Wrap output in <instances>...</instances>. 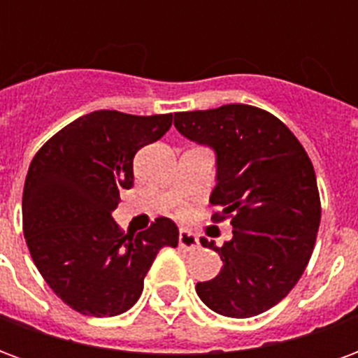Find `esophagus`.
Here are the masks:
<instances>
[{
	"label": "esophagus",
	"instance_id": "obj_1",
	"mask_svg": "<svg viewBox=\"0 0 358 358\" xmlns=\"http://www.w3.org/2000/svg\"><path fill=\"white\" fill-rule=\"evenodd\" d=\"M178 243L184 249H195L197 248V243H199V240H197V236H195L194 232H189V230H180Z\"/></svg>",
	"mask_w": 358,
	"mask_h": 358
}]
</instances>
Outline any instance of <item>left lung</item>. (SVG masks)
Segmentation results:
<instances>
[{
	"label": "left lung",
	"mask_w": 358,
	"mask_h": 358,
	"mask_svg": "<svg viewBox=\"0 0 358 358\" xmlns=\"http://www.w3.org/2000/svg\"><path fill=\"white\" fill-rule=\"evenodd\" d=\"M184 138L217 157L209 201L215 220L230 218L232 240L215 249L222 268L197 282L199 299L218 315L249 318L268 310L299 282L315 249L320 197L313 163L292 130L243 103L174 115Z\"/></svg>",
	"instance_id": "8db88e82"
}]
</instances>
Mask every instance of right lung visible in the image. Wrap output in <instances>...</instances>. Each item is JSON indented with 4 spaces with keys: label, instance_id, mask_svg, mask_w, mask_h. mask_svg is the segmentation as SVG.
<instances>
[{
    "label": "right lung",
    "instance_id": "1",
    "mask_svg": "<svg viewBox=\"0 0 358 358\" xmlns=\"http://www.w3.org/2000/svg\"><path fill=\"white\" fill-rule=\"evenodd\" d=\"M171 124L172 115L94 110L59 130L30 163L22 192L27 245L55 295L82 315L126 313L157 253L178 245L171 218L136 236H124L113 218L118 192L134 184L136 153Z\"/></svg>",
    "mask_w": 358,
    "mask_h": 358
}]
</instances>
